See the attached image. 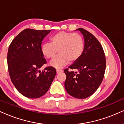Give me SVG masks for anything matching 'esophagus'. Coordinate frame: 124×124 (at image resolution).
Returning a JSON list of instances; mask_svg holds the SVG:
<instances>
[{
    "instance_id": "obj_1",
    "label": "esophagus",
    "mask_w": 124,
    "mask_h": 124,
    "mask_svg": "<svg viewBox=\"0 0 124 124\" xmlns=\"http://www.w3.org/2000/svg\"><path fill=\"white\" fill-rule=\"evenodd\" d=\"M62 72V69H57L56 70V72H57V74H59V73Z\"/></svg>"
}]
</instances>
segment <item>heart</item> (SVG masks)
Here are the masks:
<instances>
[{
    "label": "heart",
    "mask_w": 124,
    "mask_h": 124,
    "mask_svg": "<svg viewBox=\"0 0 124 124\" xmlns=\"http://www.w3.org/2000/svg\"><path fill=\"white\" fill-rule=\"evenodd\" d=\"M85 48L83 38L77 33L60 31L50 38V43H44L41 46V52L45 58L52 59L50 65L61 68L68 63L76 62L83 54Z\"/></svg>",
    "instance_id": "b5f03b06"
}]
</instances>
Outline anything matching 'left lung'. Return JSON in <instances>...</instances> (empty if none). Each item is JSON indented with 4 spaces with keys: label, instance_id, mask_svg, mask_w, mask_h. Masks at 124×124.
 <instances>
[{
    "label": "left lung",
    "instance_id": "8db88e82",
    "mask_svg": "<svg viewBox=\"0 0 124 124\" xmlns=\"http://www.w3.org/2000/svg\"><path fill=\"white\" fill-rule=\"evenodd\" d=\"M85 39V48L81 57L64 70L67 92L73 97L86 98L95 92L103 80L106 69V57L98 40L90 32L79 28ZM78 69L79 73L68 71Z\"/></svg>",
    "mask_w": 124,
    "mask_h": 124
}]
</instances>
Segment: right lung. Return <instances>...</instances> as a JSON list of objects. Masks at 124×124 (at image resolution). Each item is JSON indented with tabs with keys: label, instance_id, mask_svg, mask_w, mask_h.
Returning a JSON list of instances; mask_svg holds the SVG:
<instances>
[{
	"label": "right lung",
	"instance_id": "1",
	"mask_svg": "<svg viewBox=\"0 0 124 124\" xmlns=\"http://www.w3.org/2000/svg\"><path fill=\"white\" fill-rule=\"evenodd\" d=\"M49 30L26 29L15 37L7 53L8 72L12 83L21 94L37 98L48 91L56 71L52 67L39 70L46 61L41 52V43Z\"/></svg>",
	"mask_w": 124,
	"mask_h": 124
}]
</instances>
